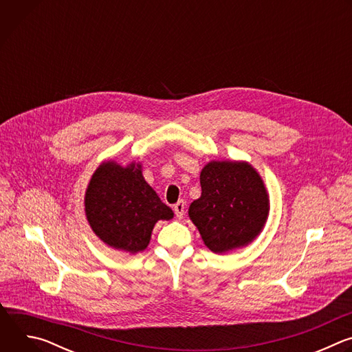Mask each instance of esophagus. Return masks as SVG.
<instances>
[{
  "instance_id": "1",
  "label": "esophagus",
  "mask_w": 352,
  "mask_h": 352,
  "mask_svg": "<svg viewBox=\"0 0 352 352\" xmlns=\"http://www.w3.org/2000/svg\"><path fill=\"white\" fill-rule=\"evenodd\" d=\"M185 206H186L185 200H179V202H177V204L174 205V212H175V216H177L178 219H182V217H184Z\"/></svg>"
}]
</instances>
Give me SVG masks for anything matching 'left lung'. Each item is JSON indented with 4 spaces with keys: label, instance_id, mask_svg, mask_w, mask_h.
Masks as SVG:
<instances>
[{
    "label": "left lung",
    "instance_id": "left-lung-1",
    "mask_svg": "<svg viewBox=\"0 0 352 352\" xmlns=\"http://www.w3.org/2000/svg\"><path fill=\"white\" fill-rule=\"evenodd\" d=\"M202 195L189 219L214 254L246 246L263 230L269 195L259 173L246 162H210L200 173Z\"/></svg>",
    "mask_w": 352,
    "mask_h": 352
}]
</instances>
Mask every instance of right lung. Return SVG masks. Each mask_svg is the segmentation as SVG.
Wrapping results in <instances>:
<instances>
[{
	"label": "right lung",
	"mask_w": 352,
	"mask_h": 352,
	"mask_svg": "<svg viewBox=\"0 0 352 352\" xmlns=\"http://www.w3.org/2000/svg\"><path fill=\"white\" fill-rule=\"evenodd\" d=\"M85 213L100 239L129 254L147 248L159 220L174 217L144 181L140 164L122 167L116 162H104L91 175L85 195Z\"/></svg>",
	"instance_id": "1"
}]
</instances>
